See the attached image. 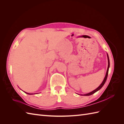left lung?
Instances as JSON below:
<instances>
[{"label": "left lung", "mask_w": 124, "mask_h": 124, "mask_svg": "<svg viewBox=\"0 0 124 124\" xmlns=\"http://www.w3.org/2000/svg\"><path fill=\"white\" fill-rule=\"evenodd\" d=\"M107 57H108V69H107V72H106V76H105L104 78V80L103 81H102V83H101L100 86H99L98 87H97L96 89H95L94 91H93L91 92H90L88 93H86V94H84V95H81L82 96H90L92 94H93V93H96V92H97L98 91H99V89H100L102 87V86L104 85V83H106V80L107 79V77H108V69H109V67H110V61H109V58H108V54H107Z\"/></svg>", "instance_id": "1"}]
</instances>
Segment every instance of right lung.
I'll return each mask as SVG.
<instances>
[{
	"instance_id": "obj_1",
	"label": "right lung",
	"mask_w": 124,
	"mask_h": 124,
	"mask_svg": "<svg viewBox=\"0 0 124 124\" xmlns=\"http://www.w3.org/2000/svg\"><path fill=\"white\" fill-rule=\"evenodd\" d=\"M25 93H27V94H28V95H32V94H33V93H26V92H25Z\"/></svg>"
}]
</instances>
